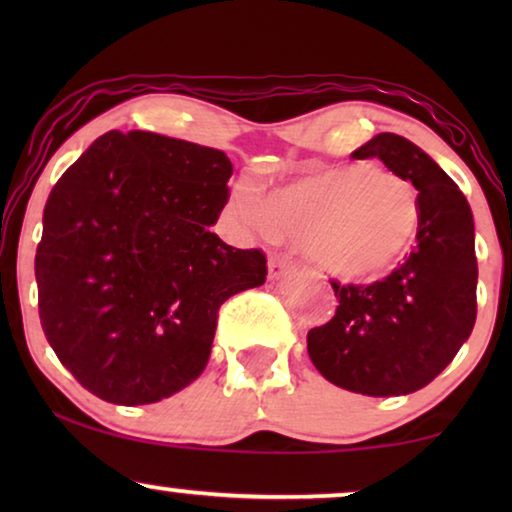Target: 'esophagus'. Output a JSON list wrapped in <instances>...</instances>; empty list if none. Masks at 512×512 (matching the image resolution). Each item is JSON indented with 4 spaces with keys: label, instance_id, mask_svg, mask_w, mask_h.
<instances>
[{
    "label": "esophagus",
    "instance_id": "esophagus-1",
    "mask_svg": "<svg viewBox=\"0 0 512 512\" xmlns=\"http://www.w3.org/2000/svg\"><path fill=\"white\" fill-rule=\"evenodd\" d=\"M289 268H291L289 256L279 254V251H272L270 258H268V272H270V277H282L284 272L289 270Z\"/></svg>",
    "mask_w": 512,
    "mask_h": 512
}]
</instances>
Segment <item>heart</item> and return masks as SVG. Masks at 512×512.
I'll return each mask as SVG.
<instances>
[{"label":"heart","instance_id":"obj_1","mask_svg":"<svg viewBox=\"0 0 512 512\" xmlns=\"http://www.w3.org/2000/svg\"><path fill=\"white\" fill-rule=\"evenodd\" d=\"M230 212L242 226L300 244L321 270L345 282L394 270L422 226L415 186L380 165L321 167L265 195L240 186Z\"/></svg>","mask_w":512,"mask_h":512}]
</instances>
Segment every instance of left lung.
Returning <instances> with one entry per match:
<instances>
[{
  "label": "left lung",
  "mask_w": 512,
  "mask_h": 512,
  "mask_svg": "<svg viewBox=\"0 0 512 512\" xmlns=\"http://www.w3.org/2000/svg\"><path fill=\"white\" fill-rule=\"evenodd\" d=\"M352 158H380L412 181L422 226L405 263L384 279L368 286L331 279L340 305L328 324L310 328L307 354L335 387L363 396L412 394L443 373L473 331V214L459 186L401 135L380 132Z\"/></svg>",
  "instance_id": "left-lung-1"
}]
</instances>
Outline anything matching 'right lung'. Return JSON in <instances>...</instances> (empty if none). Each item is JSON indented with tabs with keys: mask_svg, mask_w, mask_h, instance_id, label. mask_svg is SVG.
<instances>
[{
	"mask_svg": "<svg viewBox=\"0 0 512 512\" xmlns=\"http://www.w3.org/2000/svg\"><path fill=\"white\" fill-rule=\"evenodd\" d=\"M230 174L219 149L111 130L53 186L34 256L39 319L90 394L116 405L177 394L207 366L221 305L265 282L261 249L209 230Z\"/></svg>",
	"mask_w": 512,
	"mask_h": 512,
	"instance_id": "right-lung-1",
	"label": "right lung"
}]
</instances>
